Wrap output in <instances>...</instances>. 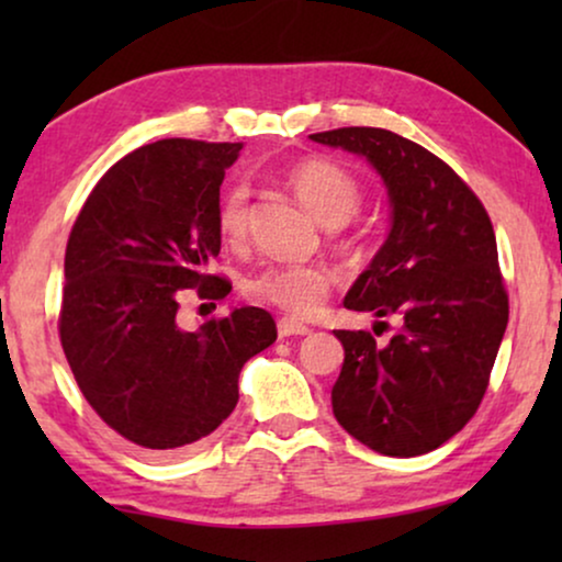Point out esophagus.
I'll return each instance as SVG.
<instances>
[{
	"instance_id": "34e87169",
	"label": "esophagus",
	"mask_w": 562,
	"mask_h": 562,
	"mask_svg": "<svg viewBox=\"0 0 562 562\" xmlns=\"http://www.w3.org/2000/svg\"><path fill=\"white\" fill-rule=\"evenodd\" d=\"M312 329L302 325V322L291 319V317H283L279 319V337H291V335H310Z\"/></svg>"
}]
</instances>
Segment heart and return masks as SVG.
<instances>
[{
  "instance_id": "b5f03b06",
  "label": "heart",
  "mask_w": 562,
  "mask_h": 562,
  "mask_svg": "<svg viewBox=\"0 0 562 562\" xmlns=\"http://www.w3.org/2000/svg\"><path fill=\"white\" fill-rule=\"evenodd\" d=\"M286 183L299 202L322 225L340 227L356 217L363 202V189L356 176L325 158H310L286 173ZM248 183L233 181L217 202V227L227 240H243L248 233ZM333 286V271L319 263H273L248 279V294L258 302L279 306L294 317H310L325 302Z\"/></svg>"
}]
</instances>
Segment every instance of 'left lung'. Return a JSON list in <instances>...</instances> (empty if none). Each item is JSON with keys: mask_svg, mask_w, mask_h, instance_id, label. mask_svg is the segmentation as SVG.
<instances>
[{"mask_svg": "<svg viewBox=\"0 0 562 562\" xmlns=\"http://www.w3.org/2000/svg\"><path fill=\"white\" fill-rule=\"evenodd\" d=\"M310 137L366 158L391 206L386 240L342 304L396 317L398 333L375 345L363 329H335L345 360L333 412L381 456H425L479 409L504 340L509 296L494 227L445 160L391 130L340 127Z\"/></svg>", "mask_w": 562, "mask_h": 562, "instance_id": "1", "label": "left lung"}]
</instances>
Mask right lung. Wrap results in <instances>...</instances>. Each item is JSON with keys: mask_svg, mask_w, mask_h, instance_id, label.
I'll use <instances>...</instances> for the list:
<instances>
[{"mask_svg": "<svg viewBox=\"0 0 562 562\" xmlns=\"http://www.w3.org/2000/svg\"><path fill=\"white\" fill-rule=\"evenodd\" d=\"M243 143L158 140L106 171L66 245L58 333L81 394L114 432L150 456L183 452L214 432L237 379L276 340L266 310L240 306L202 327L176 322L183 289L225 299L206 273L220 256L217 202Z\"/></svg>", "mask_w": 562, "mask_h": 562, "instance_id": "obj_1", "label": "right lung"}]
</instances>
